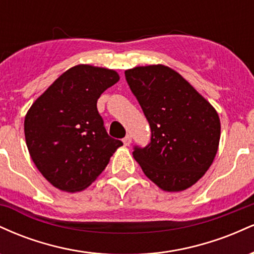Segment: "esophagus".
Wrapping results in <instances>:
<instances>
[{"label":"esophagus","instance_id":"esophagus-1","mask_svg":"<svg viewBox=\"0 0 254 254\" xmlns=\"http://www.w3.org/2000/svg\"><path fill=\"white\" fill-rule=\"evenodd\" d=\"M123 143H124L125 147H127V145L131 144V136L130 135H127V136L124 137V138H123Z\"/></svg>","mask_w":254,"mask_h":254}]
</instances>
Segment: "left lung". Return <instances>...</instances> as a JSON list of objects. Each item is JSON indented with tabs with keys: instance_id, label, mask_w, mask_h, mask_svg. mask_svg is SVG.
I'll use <instances>...</instances> for the list:
<instances>
[{
	"instance_id": "obj_1",
	"label": "left lung",
	"mask_w": 254,
	"mask_h": 254,
	"mask_svg": "<svg viewBox=\"0 0 254 254\" xmlns=\"http://www.w3.org/2000/svg\"><path fill=\"white\" fill-rule=\"evenodd\" d=\"M125 77L151 129L150 143L135 147L133 157L161 190L191 188L216 156L221 136L216 110L170 66H135L125 70Z\"/></svg>"
}]
</instances>
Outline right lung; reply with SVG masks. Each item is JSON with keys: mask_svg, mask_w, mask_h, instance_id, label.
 Returning <instances> with one entry per match:
<instances>
[{"mask_svg": "<svg viewBox=\"0 0 254 254\" xmlns=\"http://www.w3.org/2000/svg\"><path fill=\"white\" fill-rule=\"evenodd\" d=\"M118 81L112 69L78 64L64 71L26 113L32 161L58 190L88 188L123 145L107 135L97 109L99 97Z\"/></svg>", "mask_w": 254, "mask_h": 254, "instance_id": "obj_1", "label": "right lung"}]
</instances>
